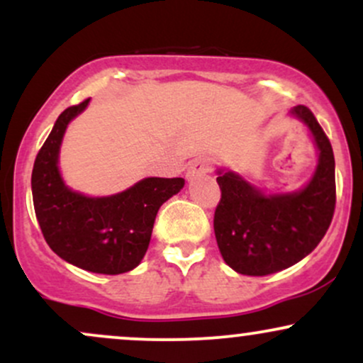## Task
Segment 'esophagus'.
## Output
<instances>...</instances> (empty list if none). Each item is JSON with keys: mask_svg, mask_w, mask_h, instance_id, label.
<instances>
[{"mask_svg": "<svg viewBox=\"0 0 363 363\" xmlns=\"http://www.w3.org/2000/svg\"><path fill=\"white\" fill-rule=\"evenodd\" d=\"M211 170V162L208 160V158H198V160H194L193 164L189 165V169H187L186 172V177L189 179V181H194L196 177L203 176V174L210 172Z\"/></svg>", "mask_w": 363, "mask_h": 363, "instance_id": "esophagus-1", "label": "esophagus"}]
</instances>
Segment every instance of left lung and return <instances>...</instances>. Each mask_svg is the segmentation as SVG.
I'll use <instances>...</instances> for the list:
<instances>
[{
  "mask_svg": "<svg viewBox=\"0 0 363 363\" xmlns=\"http://www.w3.org/2000/svg\"><path fill=\"white\" fill-rule=\"evenodd\" d=\"M318 152V165L301 189L266 193L230 169H218L222 199L215 211V237L223 261L247 277H264L290 268L318 247L336 203L335 155L314 114L295 106Z\"/></svg>",
  "mask_w": 363,
  "mask_h": 363,
  "instance_id": "8db88e82",
  "label": "left lung"
}]
</instances>
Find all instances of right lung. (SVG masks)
I'll use <instances>...</instances> for the list:
<instances>
[{"label": "right lung", "instance_id": "add662e5", "mask_svg": "<svg viewBox=\"0 0 363 363\" xmlns=\"http://www.w3.org/2000/svg\"><path fill=\"white\" fill-rule=\"evenodd\" d=\"M89 101L68 107L37 153L32 198L45 242L61 259L90 273L121 274L135 269L147 252L160 206L184 187V179L145 177L121 193L89 196L65 182L60 169L68 124Z\"/></svg>", "mask_w": 363, "mask_h": 363}]
</instances>
